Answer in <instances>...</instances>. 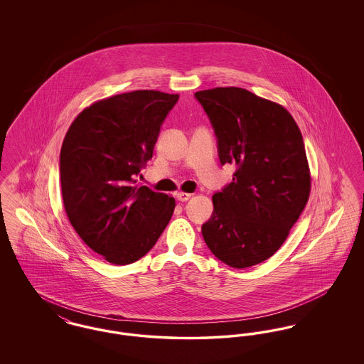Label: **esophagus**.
Returning <instances> with one entry per match:
<instances>
[{
    "label": "esophagus",
    "instance_id": "esophagus-1",
    "mask_svg": "<svg viewBox=\"0 0 364 364\" xmlns=\"http://www.w3.org/2000/svg\"><path fill=\"white\" fill-rule=\"evenodd\" d=\"M190 198L191 193H187V192H178V193H176V199H177L178 202H187Z\"/></svg>",
    "mask_w": 364,
    "mask_h": 364
}]
</instances>
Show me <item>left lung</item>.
Segmentation results:
<instances>
[{"instance_id":"8db88e82","label":"left lung","mask_w":364,"mask_h":364,"mask_svg":"<svg viewBox=\"0 0 364 364\" xmlns=\"http://www.w3.org/2000/svg\"><path fill=\"white\" fill-rule=\"evenodd\" d=\"M233 181L213 195L202 235L225 264L244 269L269 259L306 206L311 178L301 132L281 105L239 87L195 92Z\"/></svg>"}]
</instances>
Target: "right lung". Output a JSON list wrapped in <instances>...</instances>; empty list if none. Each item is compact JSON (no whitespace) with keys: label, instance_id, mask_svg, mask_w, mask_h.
Returning a JSON list of instances; mask_svg holds the SVG:
<instances>
[{"label":"right lung","instance_id":"obj_1","mask_svg":"<svg viewBox=\"0 0 364 364\" xmlns=\"http://www.w3.org/2000/svg\"><path fill=\"white\" fill-rule=\"evenodd\" d=\"M177 101L153 90L119 94L85 109L64 139L60 178L70 224L113 264L144 257L172 218L174 198L135 186V177Z\"/></svg>","mask_w":364,"mask_h":364}]
</instances>
